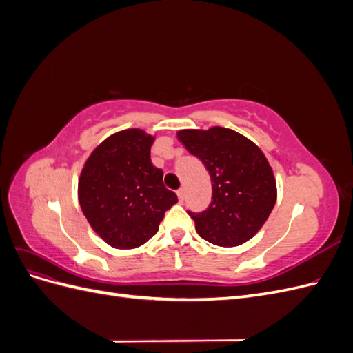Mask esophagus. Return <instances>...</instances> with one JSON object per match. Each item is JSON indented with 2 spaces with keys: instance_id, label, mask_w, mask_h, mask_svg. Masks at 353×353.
I'll return each mask as SVG.
<instances>
[{
  "instance_id": "esophagus-1",
  "label": "esophagus",
  "mask_w": 353,
  "mask_h": 353,
  "mask_svg": "<svg viewBox=\"0 0 353 353\" xmlns=\"http://www.w3.org/2000/svg\"><path fill=\"white\" fill-rule=\"evenodd\" d=\"M176 196H178V200H179V203H183V201H184V190H183V188L176 190Z\"/></svg>"
}]
</instances>
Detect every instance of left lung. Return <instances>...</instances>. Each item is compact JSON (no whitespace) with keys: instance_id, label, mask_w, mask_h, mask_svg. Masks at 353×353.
<instances>
[{"instance_id":"left-lung-1","label":"left lung","mask_w":353,"mask_h":353,"mask_svg":"<svg viewBox=\"0 0 353 353\" xmlns=\"http://www.w3.org/2000/svg\"><path fill=\"white\" fill-rule=\"evenodd\" d=\"M178 140L201 160L212 179L209 208L200 213L187 210L199 236L222 248L250 240L268 219L276 200L275 178L261 148L221 126L179 131Z\"/></svg>"}]
</instances>
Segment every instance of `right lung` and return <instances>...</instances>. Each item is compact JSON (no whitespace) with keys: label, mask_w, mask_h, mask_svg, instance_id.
I'll return each instance as SVG.
<instances>
[{"label":"right lung","mask_w":353,"mask_h":353,"mask_svg":"<svg viewBox=\"0 0 353 353\" xmlns=\"http://www.w3.org/2000/svg\"><path fill=\"white\" fill-rule=\"evenodd\" d=\"M154 137L141 130L110 135L88 157L78 185L79 205L92 230L114 249L150 240L165 212L178 201L153 166Z\"/></svg>","instance_id":"add662e5"}]
</instances>
